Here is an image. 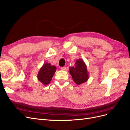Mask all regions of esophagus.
<instances>
[{
    "instance_id": "obj_1",
    "label": "esophagus",
    "mask_w": 130,
    "mask_h": 130,
    "mask_svg": "<svg viewBox=\"0 0 130 130\" xmlns=\"http://www.w3.org/2000/svg\"><path fill=\"white\" fill-rule=\"evenodd\" d=\"M61 69L63 70V71H66L67 68L66 67H62L61 68Z\"/></svg>"
}]
</instances>
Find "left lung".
<instances>
[{
	"label": "left lung",
	"mask_w": 130,
	"mask_h": 130,
	"mask_svg": "<svg viewBox=\"0 0 130 130\" xmlns=\"http://www.w3.org/2000/svg\"><path fill=\"white\" fill-rule=\"evenodd\" d=\"M69 73L72 79L77 85L86 82L89 78L87 66L82 59H76L75 66L69 67Z\"/></svg>",
	"instance_id": "1"
}]
</instances>
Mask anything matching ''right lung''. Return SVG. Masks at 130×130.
I'll use <instances>...</instances> for the list:
<instances>
[{
  "instance_id": "add662e5",
  "label": "right lung",
  "mask_w": 130,
  "mask_h": 130,
  "mask_svg": "<svg viewBox=\"0 0 130 130\" xmlns=\"http://www.w3.org/2000/svg\"><path fill=\"white\" fill-rule=\"evenodd\" d=\"M56 71V67L55 66H52L49 63H45L38 73V80L44 86L47 85L51 81Z\"/></svg>"
}]
</instances>
